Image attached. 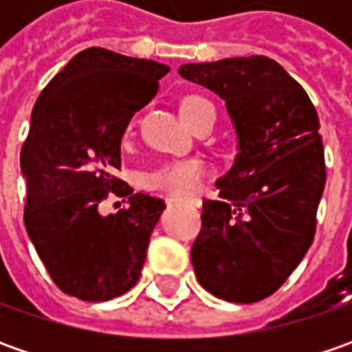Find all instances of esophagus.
<instances>
[{
	"label": "esophagus",
	"mask_w": 352,
	"mask_h": 352,
	"mask_svg": "<svg viewBox=\"0 0 352 352\" xmlns=\"http://www.w3.org/2000/svg\"><path fill=\"white\" fill-rule=\"evenodd\" d=\"M166 201H168V204H188V206H196V208H199V206H201V199H197V197L168 196L166 197Z\"/></svg>",
	"instance_id": "esophagus-1"
}]
</instances>
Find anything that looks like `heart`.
<instances>
[{
  "instance_id": "1",
  "label": "heart",
  "mask_w": 352,
  "mask_h": 352,
  "mask_svg": "<svg viewBox=\"0 0 352 352\" xmlns=\"http://www.w3.org/2000/svg\"><path fill=\"white\" fill-rule=\"evenodd\" d=\"M180 111L190 127L206 111H213V116H215L211 102H208L206 98H199V96L186 98L180 105ZM131 129H133V123H129L127 133H131ZM208 174H210V166L206 160L176 158V160L160 162L155 168L144 172L142 184L155 192H162V194H170V196H188V194H194L196 190H199V186L208 178Z\"/></svg>"
}]
</instances>
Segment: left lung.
I'll return each instance as SVG.
<instances>
[{"label":"left lung","instance_id":"1","mask_svg":"<svg viewBox=\"0 0 352 352\" xmlns=\"http://www.w3.org/2000/svg\"><path fill=\"white\" fill-rule=\"evenodd\" d=\"M180 76L223 98L239 137L233 168L206 199L192 245L199 284L252 304L272 296L314 243L325 188L319 117L305 89L266 56L184 64Z\"/></svg>","mask_w":352,"mask_h":352}]
</instances>
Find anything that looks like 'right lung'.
Instances as JSON below:
<instances>
[{"label": "right lung", "instance_id": "obj_1", "mask_svg": "<svg viewBox=\"0 0 352 352\" xmlns=\"http://www.w3.org/2000/svg\"><path fill=\"white\" fill-rule=\"evenodd\" d=\"M170 72L155 60L105 48L78 52L41 91L21 148L25 227L52 282L84 302H107L141 276L160 197L133 190L121 168V137ZM109 193L128 206L107 218ZM125 201V199H123Z\"/></svg>", "mask_w": 352, "mask_h": 352}]
</instances>
